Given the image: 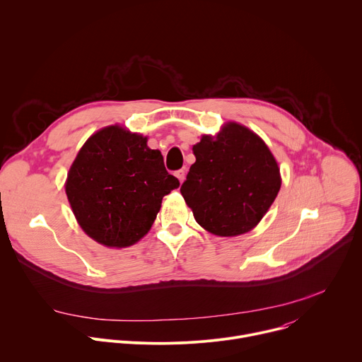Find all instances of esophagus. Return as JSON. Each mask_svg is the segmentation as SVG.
I'll list each match as a JSON object with an SVG mask.
<instances>
[{"instance_id":"esophagus-1","label":"esophagus","mask_w":362,"mask_h":362,"mask_svg":"<svg viewBox=\"0 0 362 362\" xmlns=\"http://www.w3.org/2000/svg\"><path fill=\"white\" fill-rule=\"evenodd\" d=\"M175 175H176V177L179 179V182H180V183L185 180V170H177Z\"/></svg>"}]
</instances>
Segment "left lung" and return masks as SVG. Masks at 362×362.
<instances>
[{
    "instance_id": "left-lung-1",
    "label": "left lung",
    "mask_w": 362,
    "mask_h": 362,
    "mask_svg": "<svg viewBox=\"0 0 362 362\" xmlns=\"http://www.w3.org/2000/svg\"><path fill=\"white\" fill-rule=\"evenodd\" d=\"M196 162L180 187L196 222L218 236H238L265 216L281 189L278 163L265 141L235 122L193 146Z\"/></svg>"
}]
</instances>
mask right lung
I'll return each mask as SVG.
<instances>
[{
	"label": "right lung",
	"instance_id": "right-lung-1",
	"mask_svg": "<svg viewBox=\"0 0 362 362\" xmlns=\"http://www.w3.org/2000/svg\"><path fill=\"white\" fill-rule=\"evenodd\" d=\"M147 137L109 126L87 139L73 162L66 193L81 229L109 247L139 242L156 219L163 196L179 187Z\"/></svg>",
	"mask_w": 362,
	"mask_h": 362
}]
</instances>
